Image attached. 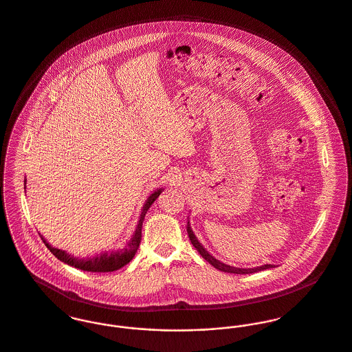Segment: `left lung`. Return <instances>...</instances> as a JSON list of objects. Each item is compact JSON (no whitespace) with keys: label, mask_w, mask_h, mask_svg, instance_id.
I'll use <instances>...</instances> for the list:
<instances>
[{"label":"left lung","mask_w":352,"mask_h":352,"mask_svg":"<svg viewBox=\"0 0 352 352\" xmlns=\"http://www.w3.org/2000/svg\"><path fill=\"white\" fill-rule=\"evenodd\" d=\"M188 234H189V239L192 241V244L195 245V250L199 252V255L206 261L209 262L214 269L220 270V272H224V273L230 274H252L258 273V272H262V270H266V269H272L273 265H263V266H259V267H254V269H240V267H234V266H230V265H226L223 262H220L219 259H216L214 256H212L204 247L202 244L198 241V239L195 237V234H193L192 228H190V224L188 221Z\"/></svg>","instance_id":"8db88e82"}]
</instances>
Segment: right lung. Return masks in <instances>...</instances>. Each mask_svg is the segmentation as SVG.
Here are the masks:
<instances>
[{
    "label": "right lung",
    "instance_id": "obj_1",
    "mask_svg": "<svg viewBox=\"0 0 352 352\" xmlns=\"http://www.w3.org/2000/svg\"><path fill=\"white\" fill-rule=\"evenodd\" d=\"M162 190L163 189H157L153 195H150V197L147 198L146 204L143 205V209H142V213H140V217H139V221H138L135 232L132 234L131 240L126 243V245L124 248L118 250V251L104 252V254H100L97 256L87 258V259H79V258H74L73 255H69L66 251L58 250L55 247H51L45 241V239L43 236H40V237H41L43 243L47 245V248L59 261H62L63 263H66L69 266H73V267L79 269V270H83V272H90V273H111V272H116L118 269H121L122 266H125L126 263H129L132 261V258L135 256V254H136V251L139 248L140 240H142V227H143L144 216H146L147 210L150 209V206L154 204V201L162 193Z\"/></svg>",
    "mask_w": 352,
    "mask_h": 352
}]
</instances>
